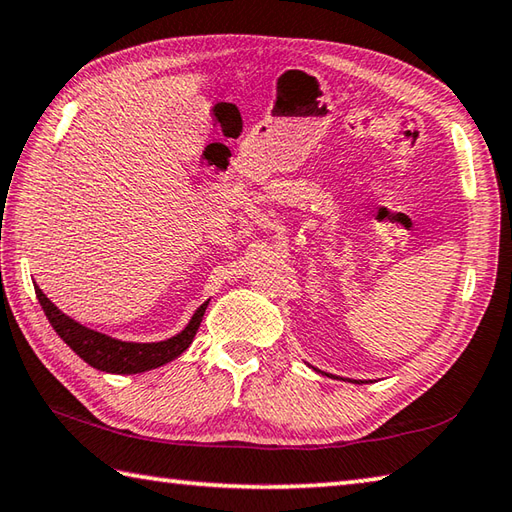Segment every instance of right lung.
Masks as SVG:
<instances>
[{
    "instance_id": "add662e5",
    "label": "right lung",
    "mask_w": 512,
    "mask_h": 512,
    "mask_svg": "<svg viewBox=\"0 0 512 512\" xmlns=\"http://www.w3.org/2000/svg\"><path fill=\"white\" fill-rule=\"evenodd\" d=\"M35 295L44 308L50 326L55 328V333L62 337L88 366L104 370V373H115V375L144 373V370L159 368L168 362H173L175 357L182 355L184 350L193 344L208 306V302L199 306L197 313L193 315V319H190L182 333L166 339V342L135 344V342H119V339H113L108 335L97 333V330H90L82 324H77L75 319L64 315L62 310L50 302L39 286H35Z\"/></svg>"
}]
</instances>
